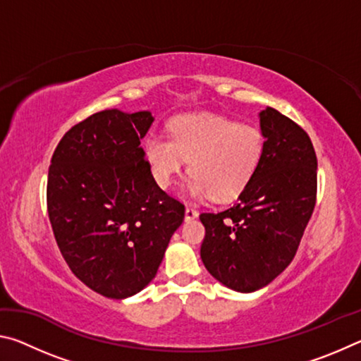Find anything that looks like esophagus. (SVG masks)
<instances>
[{
    "label": "esophagus",
    "instance_id": "obj_1",
    "mask_svg": "<svg viewBox=\"0 0 361 361\" xmlns=\"http://www.w3.org/2000/svg\"><path fill=\"white\" fill-rule=\"evenodd\" d=\"M199 216V212L194 209V207H191V205H186V212H185V218L186 219H194V218H197Z\"/></svg>",
    "mask_w": 361,
    "mask_h": 361
}]
</instances>
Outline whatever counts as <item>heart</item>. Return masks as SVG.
<instances>
[{"instance_id":"b5f03b06","label":"heart","mask_w":361,"mask_h":361,"mask_svg":"<svg viewBox=\"0 0 361 361\" xmlns=\"http://www.w3.org/2000/svg\"><path fill=\"white\" fill-rule=\"evenodd\" d=\"M266 138L259 127L216 114H186L170 124V137L151 135L145 143L152 178L172 185L185 161L192 197L213 195L231 200L245 189L264 157Z\"/></svg>"}]
</instances>
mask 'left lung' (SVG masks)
Wrapping results in <instances>:
<instances>
[{"label": "left lung", "mask_w": 361, "mask_h": 361, "mask_svg": "<svg viewBox=\"0 0 361 361\" xmlns=\"http://www.w3.org/2000/svg\"><path fill=\"white\" fill-rule=\"evenodd\" d=\"M264 157L234 205L200 213V258L224 286L252 293L280 276L296 255L317 199V156L296 122L267 106L259 113Z\"/></svg>", "instance_id": "8db88e82"}]
</instances>
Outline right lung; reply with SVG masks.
I'll return each mask as SVG.
<instances>
[{
    "mask_svg": "<svg viewBox=\"0 0 361 361\" xmlns=\"http://www.w3.org/2000/svg\"><path fill=\"white\" fill-rule=\"evenodd\" d=\"M149 111L105 109L73 126L47 176V213L71 272L100 295L124 299L156 277L185 205L152 178L140 142Z\"/></svg>",
    "mask_w": 361,
    "mask_h": 361,
    "instance_id": "1",
    "label": "right lung"
}]
</instances>
